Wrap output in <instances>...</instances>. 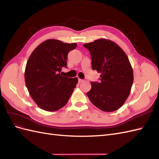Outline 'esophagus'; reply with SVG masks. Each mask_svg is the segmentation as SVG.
I'll return each mask as SVG.
<instances>
[{
  "label": "esophagus",
  "instance_id": "obj_1",
  "mask_svg": "<svg viewBox=\"0 0 159 159\" xmlns=\"http://www.w3.org/2000/svg\"><path fill=\"white\" fill-rule=\"evenodd\" d=\"M84 80H81V79H80V78H78V81H79V83H81V82H82Z\"/></svg>",
  "mask_w": 159,
  "mask_h": 159
}]
</instances>
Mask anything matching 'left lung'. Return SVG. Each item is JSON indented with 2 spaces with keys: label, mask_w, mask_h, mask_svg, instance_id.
Listing matches in <instances>:
<instances>
[{
  "label": "left lung",
  "mask_w": 159,
  "mask_h": 159,
  "mask_svg": "<svg viewBox=\"0 0 159 159\" xmlns=\"http://www.w3.org/2000/svg\"><path fill=\"white\" fill-rule=\"evenodd\" d=\"M84 46L90 52L92 69L101 74L99 82H91L88 97L103 111L117 110L129 97L133 82L127 56L117 44L106 39L96 40Z\"/></svg>",
  "instance_id": "left-lung-1"
}]
</instances>
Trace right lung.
Here are the masks:
<instances>
[{"label":"right lung","mask_w":159,"mask_h":159,"mask_svg":"<svg viewBox=\"0 0 159 159\" xmlns=\"http://www.w3.org/2000/svg\"><path fill=\"white\" fill-rule=\"evenodd\" d=\"M76 43L50 39L38 46L27 61L25 78L26 88L35 103L43 110L55 111L68 103L78 80L62 76L67 68L68 53Z\"/></svg>","instance_id":"right-lung-1"}]
</instances>
